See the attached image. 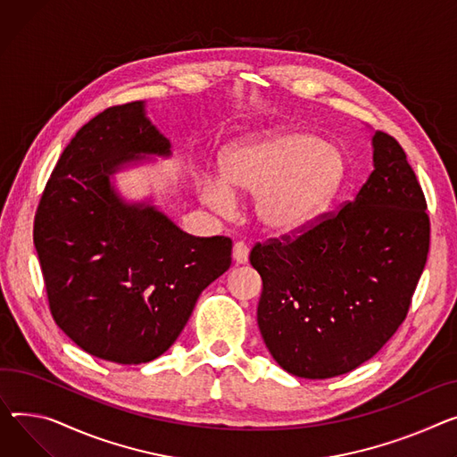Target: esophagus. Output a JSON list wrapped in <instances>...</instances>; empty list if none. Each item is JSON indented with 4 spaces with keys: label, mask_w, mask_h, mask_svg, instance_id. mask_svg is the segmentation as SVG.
Wrapping results in <instances>:
<instances>
[{
    "label": "esophagus",
    "mask_w": 457,
    "mask_h": 457,
    "mask_svg": "<svg viewBox=\"0 0 457 457\" xmlns=\"http://www.w3.org/2000/svg\"><path fill=\"white\" fill-rule=\"evenodd\" d=\"M248 253H250V248H248L246 242H242V240L235 242L233 259H235L237 264H246L248 262Z\"/></svg>",
    "instance_id": "1"
}]
</instances>
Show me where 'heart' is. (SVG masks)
<instances>
[{
  "instance_id": "obj_1",
  "label": "heart",
  "mask_w": 457,
  "mask_h": 457,
  "mask_svg": "<svg viewBox=\"0 0 457 457\" xmlns=\"http://www.w3.org/2000/svg\"><path fill=\"white\" fill-rule=\"evenodd\" d=\"M222 176L198 174L202 200L220 212L233 207V189L257 193L261 222L276 233H297L312 226L337 195L344 154L318 136L273 130L240 139L220 156Z\"/></svg>"
}]
</instances>
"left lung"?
<instances>
[{
    "instance_id": "obj_1",
    "label": "left lung",
    "mask_w": 457,
    "mask_h": 457,
    "mask_svg": "<svg viewBox=\"0 0 457 457\" xmlns=\"http://www.w3.org/2000/svg\"><path fill=\"white\" fill-rule=\"evenodd\" d=\"M375 170L353 202L307 229L257 242V323L279 366L332 378L373 358L408 316L430 250L427 198L393 136H373Z\"/></svg>"
}]
</instances>
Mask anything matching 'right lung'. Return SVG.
Returning <instances> with one entry per match:
<instances>
[{
  "label": "right lung",
  "mask_w": 457,
  "mask_h": 457,
  "mask_svg": "<svg viewBox=\"0 0 457 457\" xmlns=\"http://www.w3.org/2000/svg\"><path fill=\"white\" fill-rule=\"evenodd\" d=\"M169 148L143 103L110 106L68 143L35 215L53 320L86 353L125 366L163 354L231 266L229 237L187 235L110 187L117 165Z\"/></svg>",
  "instance_id": "right-lung-1"
}]
</instances>
